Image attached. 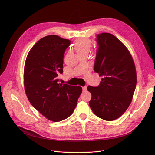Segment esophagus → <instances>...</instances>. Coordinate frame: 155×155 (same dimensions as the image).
I'll return each instance as SVG.
<instances>
[{"label":"esophagus","instance_id":"1","mask_svg":"<svg viewBox=\"0 0 155 155\" xmlns=\"http://www.w3.org/2000/svg\"><path fill=\"white\" fill-rule=\"evenodd\" d=\"M82 89H83V91H86V90H87V87H86V86H83V87H82Z\"/></svg>","mask_w":155,"mask_h":155}]
</instances>
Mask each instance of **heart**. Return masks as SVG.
<instances>
[{"label":"heart","instance_id":"obj_1","mask_svg":"<svg viewBox=\"0 0 155 155\" xmlns=\"http://www.w3.org/2000/svg\"><path fill=\"white\" fill-rule=\"evenodd\" d=\"M92 45L91 41L88 38L78 39L75 44L74 48L77 53L87 51L89 52Z\"/></svg>","mask_w":155,"mask_h":155}]
</instances>
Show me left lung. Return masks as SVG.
<instances>
[{
    "label": "left lung",
    "mask_w": 155,
    "mask_h": 155,
    "mask_svg": "<svg viewBox=\"0 0 155 155\" xmlns=\"http://www.w3.org/2000/svg\"><path fill=\"white\" fill-rule=\"evenodd\" d=\"M96 41L94 71L103 78L99 86H87L91 94L89 105L96 116L111 121L120 118L132 101L136 71L129 50L113 34H97Z\"/></svg>",
    "instance_id": "obj_1"
}]
</instances>
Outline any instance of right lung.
I'll return each mask as SVG.
<instances>
[{"instance_id": "1", "label": "right lung", "mask_w": 155, "mask_h": 155, "mask_svg": "<svg viewBox=\"0 0 155 155\" xmlns=\"http://www.w3.org/2000/svg\"><path fill=\"white\" fill-rule=\"evenodd\" d=\"M71 40L56 35L40 39L29 51L24 71V84L31 105L48 120L58 122L70 117L82 88L58 83L63 58Z\"/></svg>"}]
</instances>
